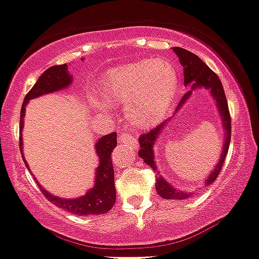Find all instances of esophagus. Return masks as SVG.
Masks as SVG:
<instances>
[{
	"mask_svg": "<svg viewBox=\"0 0 259 259\" xmlns=\"http://www.w3.org/2000/svg\"><path fill=\"white\" fill-rule=\"evenodd\" d=\"M119 142L121 144L125 145H132V146H137V138L133 137L132 134H127V133H121L119 135Z\"/></svg>",
	"mask_w": 259,
	"mask_h": 259,
	"instance_id": "1",
	"label": "esophagus"
}]
</instances>
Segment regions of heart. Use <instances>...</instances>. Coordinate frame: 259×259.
Returning a JSON list of instances; mask_svg holds the SVG:
<instances>
[{
	"label": "heart",
	"mask_w": 259,
	"mask_h": 259,
	"mask_svg": "<svg viewBox=\"0 0 259 259\" xmlns=\"http://www.w3.org/2000/svg\"><path fill=\"white\" fill-rule=\"evenodd\" d=\"M179 77L176 67L165 60L139 61L108 71L100 83V95L109 104H125L124 114L135 127H149L160 121L170 109ZM99 113L108 110L103 101L89 100Z\"/></svg>",
	"instance_id": "obj_1"
}]
</instances>
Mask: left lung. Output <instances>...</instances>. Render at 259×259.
Listing matches in <instances>:
<instances>
[{"mask_svg": "<svg viewBox=\"0 0 259 259\" xmlns=\"http://www.w3.org/2000/svg\"><path fill=\"white\" fill-rule=\"evenodd\" d=\"M173 51L176 52V55L178 56L180 61V65L183 66V72H184V85H190L189 91L184 94V96H183L182 100H180V103L178 104V108L176 109L174 115L178 113L180 109L183 108V105H185V103L189 100L190 96L193 95V91L207 90L208 93H209V95L213 98V100L215 101V106L217 109H218L219 116H221L222 120V127H223L224 133L223 146H222L219 160L217 161L214 168L211 169L210 174L207 177V179L204 180L203 187H208V185H210L211 183L217 179V177H218L219 171H221L222 169V165H223L224 160H226L229 143H231V116H229L226 94H224L223 86H222L219 77L211 71L209 67H208L197 55H194L193 52L182 48H173ZM169 120L170 119L164 120L161 124H159L158 126L154 127L151 132L146 133V134L142 135V137L139 138L140 150L138 154H139L140 158L144 160V163L150 165L151 169L155 171L158 170V164H156L155 161L154 146H155L156 142H158V138L160 137V134L163 133L164 127L168 125ZM155 189L156 192H158V194L160 195L161 198H164V199L183 200L188 199V198H190L193 195L192 192L188 193L173 187L168 180L164 179L161 176H159L158 178H156Z\"/></svg>", "mask_w": 259, "mask_h": 259, "instance_id": "1", "label": "left lung"}]
</instances>
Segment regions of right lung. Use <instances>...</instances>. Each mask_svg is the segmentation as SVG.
<instances>
[{"mask_svg": "<svg viewBox=\"0 0 259 259\" xmlns=\"http://www.w3.org/2000/svg\"><path fill=\"white\" fill-rule=\"evenodd\" d=\"M67 69H69L67 64L49 67L38 77L33 88L28 91V94L23 99L20 121V149L25 165L27 166L28 170H30V168H28L27 161L23 156L22 146L23 117H25L26 106H27L28 101L32 100V99L40 98V96L46 95V94L56 93V91L69 88L72 83V75L70 74ZM116 144V133L105 135V137L100 138L95 143V153L99 158V165L95 169V176H94L95 182H94L93 188H90L85 194L76 198L57 197V195H54L48 192L45 188H42V185L35 178L42 194L56 207L62 208V209L67 210L69 213L76 214V215L80 217L95 215V214L99 215V214H104L110 210L114 207L115 199H116V189H115L114 183V166L113 161H111V153H113Z\"/></svg>", "mask_w": 259, "mask_h": 259, "instance_id": "obj_1", "label": "right lung"}]
</instances>
